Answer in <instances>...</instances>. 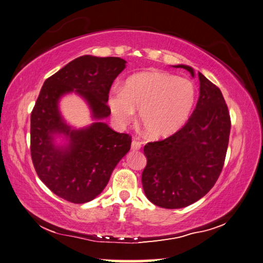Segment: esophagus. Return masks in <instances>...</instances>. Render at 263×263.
<instances>
[{
    "label": "esophagus",
    "instance_id": "1",
    "mask_svg": "<svg viewBox=\"0 0 263 263\" xmlns=\"http://www.w3.org/2000/svg\"><path fill=\"white\" fill-rule=\"evenodd\" d=\"M141 148V142H139L137 140H133L132 143H131V150L132 152H137V150H139Z\"/></svg>",
    "mask_w": 263,
    "mask_h": 263
}]
</instances>
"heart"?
<instances>
[{
    "mask_svg": "<svg viewBox=\"0 0 263 263\" xmlns=\"http://www.w3.org/2000/svg\"><path fill=\"white\" fill-rule=\"evenodd\" d=\"M197 87L165 71H147L127 78L121 89L110 91L108 107L115 122L125 126L139 109V120L152 139H165L185 125L191 115Z\"/></svg>",
    "mask_w": 263,
    "mask_h": 263,
    "instance_id": "heart-1",
    "label": "heart"
}]
</instances>
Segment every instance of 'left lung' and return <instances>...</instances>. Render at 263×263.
I'll list each match as a JSON object with an SVG mask.
<instances>
[{"mask_svg": "<svg viewBox=\"0 0 263 263\" xmlns=\"http://www.w3.org/2000/svg\"><path fill=\"white\" fill-rule=\"evenodd\" d=\"M174 68L187 70L189 65ZM200 95L195 109L180 131L163 141L149 142L142 186L150 202L166 209L194 203L215 185L224 166L231 119L220 89L199 72Z\"/></svg>", "mask_w": 263, "mask_h": 263, "instance_id": "8db88e82", "label": "left lung"}]
</instances>
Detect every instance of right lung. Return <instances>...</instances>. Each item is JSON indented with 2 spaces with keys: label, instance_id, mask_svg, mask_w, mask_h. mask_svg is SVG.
Returning a JSON list of instances; mask_svg holds the SVG:
<instances>
[{
  "label": "right lung",
  "instance_id": "add662e5",
  "mask_svg": "<svg viewBox=\"0 0 263 263\" xmlns=\"http://www.w3.org/2000/svg\"><path fill=\"white\" fill-rule=\"evenodd\" d=\"M120 58H78L44 82L30 117V152L42 182L58 197L86 203L103 192L131 137L103 122L111 83L125 69ZM73 92L87 103L93 123L77 129L63 119L59 100Z\"/></svg>",
  "mask_w": 263,
  "mask_h": 263
}]
</instances>
